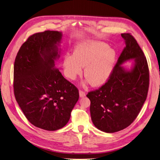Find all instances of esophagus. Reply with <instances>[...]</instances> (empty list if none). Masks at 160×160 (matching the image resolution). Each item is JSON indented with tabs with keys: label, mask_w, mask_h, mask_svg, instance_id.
<instances>
[{
	"label": "esophagus",
	"mask_w": 160,
	"mask_h": 160,
	"mask_svg": "<svg viewBox=\"0 0 160 160\" xmlns=\"http://www.w3.org/2000/svg\"><path fill=\"white\" fill-rule=\"evenodd\" d=\"M79 94H80V97H86V93L83 91L80 90L79 91Z\"/></svg>",
	"instance_id": "1"
}]
</instances>
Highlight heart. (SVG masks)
Instances as JSON below:
<instances>
[{
	"label": "heart",
	"instance_id": "obj_1",
	"mask_svg": "<svg viewBox=\"0 0 160 160\" xmlns=\"http://www.w3.org/2000/svg\"><path fill=\"white\" fill-rule=\"evenodd\" d=\"M117 53L102 42L89 41L78 44L72 54L63 58L66 77L74 80L86 67L84 76L93 86H102L110 77L115 64Z\"/></svg>",
	"mask_w": 160,
	"mask_h": 160
}]
</instances>
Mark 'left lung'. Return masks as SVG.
Wrapping results in <instances>:
<instances>
[{"instance_id": "8db88e82", "label": "left lung", "mask_w": 160, "mask_h": 160, "mask_svg": "<svg viewBox=\"0 0 160 160\" xmlns=\"http://www.w3.org/2000/svg\"><path fill=\"white\" fill-rule=\"evenodd\" d=\"M121 36L126 46L110 77L87 95L93 123L107 133L122 130L133 122L145 102L149 87L148 66L143 52L130 33H122ZM130 59L135 63L128 71L121 65Z\"/></svg>"}]
</instances>
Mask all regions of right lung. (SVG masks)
Returning a JSON list of instances; mask_svg holds the SVG:
<instances>
[{"label": "right lung", "mask_w": 160, "mask_h": 160, "mask_svg": "<svg viewBox=\"0 0 160 160\" xmlns=\"http://www.w3.org/2000/svg\"><path fill=\"white\" fill-rule=\"evenodd\" d=\"M62 37V32L50 30L30 36L19 50L13 67L17 102L31 124L48 131L66 125L79 98L77 88L55 67Z\"/></svg>", "instance_id": "right-lung-1"}]
</instances>
